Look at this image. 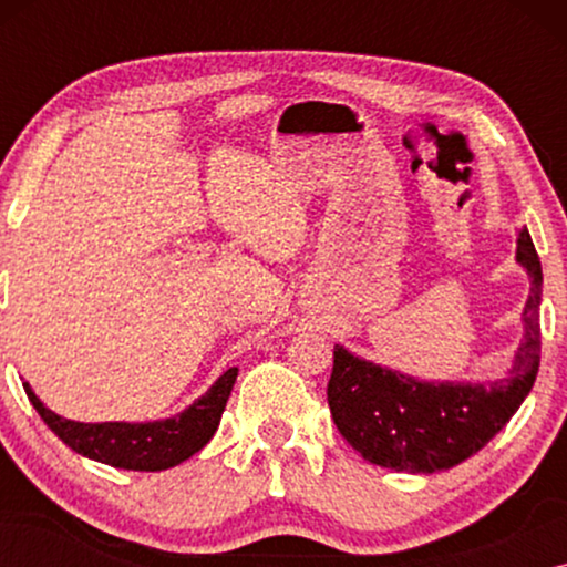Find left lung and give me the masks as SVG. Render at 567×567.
Segmentation results:
<instances>
[{
    "mask_svg": "<svg viewBox=\"0 0 567 567\" xmlns=\"http://www.w3.org/2000/svg\"><path fill=\"white\" fill-rule=\"evenodd\" d=\"M516 260L529 274L524 338L508 377L491 384L421 382L363 361L343 346L332 351L328 402L340 436L363 460L398 472H436L477 454L511 421L539 371L542 262L522 229Z\"/></svg>",
    "mask_w": 567,
    "mask_h": 567,
    "instance_id": "obj_1",
    "label": "left lung"
}]
</instances>
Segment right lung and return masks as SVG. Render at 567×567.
<instances>
[{"label":"right lung","mask_w":567,"mask_h":567,"mask_svg":"<svg viewBox=\"0 0 567 567\" xmlns=\"http://www.w3.org/2000/svg\"><path fill=\"white\" fill-rule=\"evenodd\" d=\"M237 369L231 367L216 379L204 398H198L190 408L177 413L167 421L154 423H76L66 421L43 405L30 390V384H22L28 392V400L33 402L43 423L64 441L76 454L87 460L111 464L118 470L136 472H159L169 470L200 452L219 429L221 413L227 408V400L235 386Z\"/></svg>","instance_id":"obj_1"}]
</instances>
